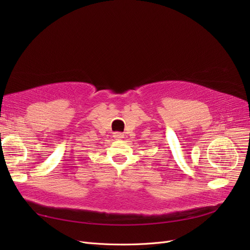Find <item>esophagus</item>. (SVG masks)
Masks as SVG:
<instances>
[{"instance_id":"1","label":"esophagus","mask_w":250,"mask_h":250,"mask_svg":"<svg viewBox=\"0 0 250 250\" xmlns=\"http://www.w3.org/2000/svg\"><path fill=\"white\" fill-rule=\"evenodd\" d=\"M113 138H115L116 140L123 139L124 138V134L122 132H115V133H113Z\"/></svg>"}]
</instances>
